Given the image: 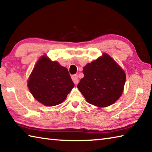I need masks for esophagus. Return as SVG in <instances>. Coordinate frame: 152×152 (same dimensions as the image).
Instances as JSON below:
<instances>
[{"label":"esophagus","instance_id":"obj_1","mask_svg":"<svg viewBox=\"0 0 152 152\" xmlns=\"http://www.w3.org/2000/svg\"><path fill=\"white\" fill-rule=\"evenodd\" d=\"M72 79L73 80V82L75 84H78V83L79 82V80H78V76L77 74H74V75L72 76Z\"/></svg>","mask_w":152,"mask_h":152}]
</instances>
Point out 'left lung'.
Wrapping results in <instances>:
<instances>
[{
    "label": "left lung",
    "instance_id": "left-lung-1",
    "mask_svg": "<svg viewBox=\"0 0 152 152\" xmlns=\"http://www.w3.org/2000/svg\"><path fill=\"white\" fill-rule=\"evenodd\" d=\"M83 73L84 78L77 87L89 103L105 107L121 97L126 81L125 73L108 55L103 54L88 63Z\"/></svg>",
    "mask_w": 152,
    "mask_h": 152
}]
</instances>
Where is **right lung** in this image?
<instances>
[{
    "label": "right lung",
    "instance_id": "obj_1",
    "mask_svg": "<svg viewBox=\"0 0 152 152\" xmlns=\"http://www.w3.org/2000/svg\"><path fill=\"white\" fill-rule=\"evenodd\" d=\"M28 85L35 99L46 106L61 103L74 86L67 68L46 56L37 61Z\"/></svg>",
    "mask_w": 152,
    "mask_h": 152
}]
</instances>
